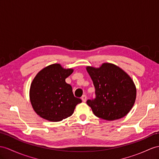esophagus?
<instances>
[{"instance_id":"obj_1","label":"esophagus","mask_w":159,"mask_h":159,"mask_svg":"<svg viewBox=\"0 0 159 159\" xmlns=\"http://www.w3.org/2000/svg\"><path fill=\"white\" fill-rule=\"evenodd\" d=\"M86 99H87V97H86V95H83L82 96V100L83 102H86Z\"/></svg>"}]
</instances>
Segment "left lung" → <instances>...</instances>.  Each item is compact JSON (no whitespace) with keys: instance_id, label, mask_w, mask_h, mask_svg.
Instances as JSON below:
<instances>
[{"instance_id":"obj_1","label":"left lung","mask_w":159,"mask_h":159,"mask_svg":"<svg viewBox=\"0 0 159 159\" xmlns=\"http://www.w3.org/2000/svg\"><path fill=\"white\" fill-rule=\"evenodd\" d=\"M86 69L96 90V98L87 100L94 114L107 121L125 117L136 98V88L130 76L109 63H102L98 68L88 66Z\"/></svg>"}]
</instances>
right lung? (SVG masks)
<instances>
[{
    "instance_id": "1",
    "label": "right lung",
    "mask_w": 159,
    "mask_h": 159,
    "mask_svg": "<svg viewBox=\"0 0 159 159\" xmlns=\"http://www.w3.org/2000/svg\"><path fill=\"white\" fill-rule=\"evenodd\" d=\"M73 71L59 63L50 65L35 76L30 89V99L36 114L49 121L57 122L73 113L82 100L74 96L65 79Z\"/></svg>"
}]
</instances>
